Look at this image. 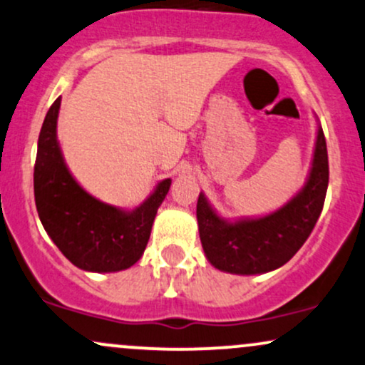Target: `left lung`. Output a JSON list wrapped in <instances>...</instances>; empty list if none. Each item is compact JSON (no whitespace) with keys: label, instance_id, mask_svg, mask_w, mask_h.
<instances>
[{"label":"left lung","instance_id":"obj_1","mask_svg":"<svg viewBox=\"0 0 365 365\" xmlns=\"http://www.w3.org/2000/svg\"><path fill=\"white\" fill-rule=\"evenodd\" d=\"M328 182V149L324 133L319 128L311 177L304 190L273 215L226 223L200 194L197 200V221L209 262L217 269L235 274L267 273L283 266L312 233L324 206Z\"/></svg>","mask_w":365,"mask_h":365}]
</instances>
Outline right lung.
Here are the masks:
<instances>
[{
    "mask_svg": "<svg viewBox=\"0 0 365 365\" xmlns=\"http://www.w3.org/2000/svg\"><path fill=\"white\" fill-rule=\"evenodd\" d=\"M61 98L51 104L37 142L34 197L41 223L63 255L77 267L111 273L133 266L144 254L154 217L168 194L171 180H163L135 211L99 202L75 182L56 140Z\"/></svg>",
    "mask_w": 365,
    "mask_h": 365,
    "instance_id": "add662e5",
    "label": "right lung"
}]
</instances>
